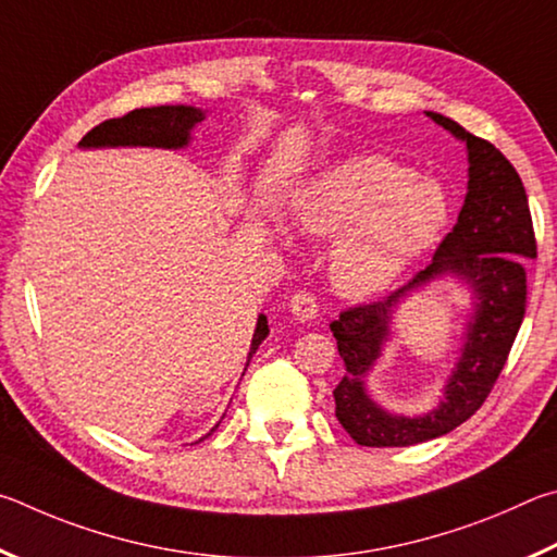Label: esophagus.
Segmentation results:
<instances>
[{
	"instance_id": "esophagus-1",
	"label": "esophagus",
	"mask_w": 557,
	"mask_h": 557,
	"mask_svg": "<svg viewBox=\"0 0 557 557\" xmlns=\"http://www.w3.org/2000/svg\"><path fill=\"white\" fill-rule=\"evenodd\" d=\"M290 313H294L300 323H306V320H313L318 315V298L313 290H296L294 298H290Z\"/></svg>"
}]
</instances>
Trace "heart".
Returning a JSON list of instances; mask_svg holds the SVG:
<instances>
[{
  "label": "heart",
  "mask_w": 557,
  "mask_h": 557,
  "mask_svg": "<svg viewBox=\"0 0 557 557\" xmlns=\"http://www.w3.org/2000/svg\"><path fill=\"white\" fill-rule=\"evenodd\" d=\"M300 230L337 237L335 286L349 296L384 288L443 232L447 200L437 183L406 165L362 156L315 178L296 200Z\"/></svg>",
  "instance_id": "obj_1"
}]
</instances>
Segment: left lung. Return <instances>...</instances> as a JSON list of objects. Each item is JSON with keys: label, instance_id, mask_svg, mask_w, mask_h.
Returning a JSON list of instances; mask_svg holds the SVG:
<instances>
[{"label": "left lung", "instance_id": "8db88e82", "mask_svg": "<svg viewBox=\"0 0 557 557\" xmlns=\"http://www.w3.org/2000/svg\"><path fill=\"white\" fill-rule=\"evenodd\" d=\"M428 116L460 136L470 151V183L460 218L435 249L433 261L406 286L382 300L345 308L330 323L347 369L333 392L335 416L349 437L364 447L425 443L455 431L480 411L509 359L525 313L521 257H535V232L519 173L492 141L480 139L437 112H428ZM447 270L471 281L478 294V315L446 389V401L421 419L388 417L363 394V374L381 351L387 318L397 298Z\"/></svg>", "mask_w": 557, "mask_h": 557}]
</instances>
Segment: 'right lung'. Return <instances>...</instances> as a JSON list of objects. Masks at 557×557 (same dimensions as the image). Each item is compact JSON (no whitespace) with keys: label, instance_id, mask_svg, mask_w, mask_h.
Wrapping results in <instances>:
<instances>
[{"label":"right lung","instance_id":"obj_1","mask_svg":"<svg viewBox=\"0 0 557 557\" xmlns=\"http://www.w3.org/2000/svg\"><path fill=\"white\" fill-rule=\"evenodd\" d=\"M202 112L195 107L163 104L151 110H134L120 120H107L83 136L81 146H163V149H178L188 144V134ZM269 335L267 318L259 315L257 330H253L251 352H257L261 339Z\"/></svg>","mask_w":557,"mask_h":557}]
</instances>
